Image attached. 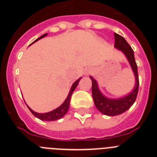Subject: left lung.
Returning a JSON list of instances; mask_svg holds the SVG:
<instances>
[{
	"label": "left lung",
	"mask_w": 157,
	"mask_h": 157,
	"mask_svg": "<svg viewBox=\"0 0 157 157\" xmlns=\"http://www.w3.org/2000/svg\"><path fill=\"white\" fill-rule=\"evenodd\" d=\"M115 36V47L119 50H121L125 54L126 57L128 59L130 67L134 71L135 76V86L132 92L128 95L119 98V99H110L101 94L99 90L98 82L93 77H90L92 80V96L95 106L97 109L104 115L109 116H115L120 115L128 110L134 103L137 96H138V87H139V79H138V66L135 62L133 50L125 38L120 34L114 33Z\"/></svg>",
	"instance_id": "obj_1"
}]
</instances>
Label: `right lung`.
I'll return each instance as SVG.
<instances>
[{"label":"right lung","instance_id":"right-lung-1","mask_svg":"<svg viewBox=\"0 0 157 157\" xmlns=\"http://www.w3.org/2000/svg\"><path fill=\"white\" fill-rule=\"evenodd\" d=\"M46 35L47 34H43L42 36H41V37H38L37 39H36L33 43L38 41V40L41 39V38H43V37H45ZM33 43H31V44H33ZM31 44H30V45H31ZM80 79H81V78H79L78 79L76 80V81L73 83V85H72L71 88L70 90V92H69L68 95H67V98H66L64 102H63L60 106L58 107L57 109H54V110L52 111V112H46V113H37V112H34L31 109H30V108L27 106L28 107V109H30V111L31 112L32 114L34 115L35 117L38 118V119L41 120H44V121H55V120L61 119L62 117H63V116L66 115L67 112V110H68L69 109V105H70V101H71V95L72 94H73V92H74L75 90L76 86H78V82H79Z\"/></svg>","mask_w":157,"mask_h":157}]
</instances>
